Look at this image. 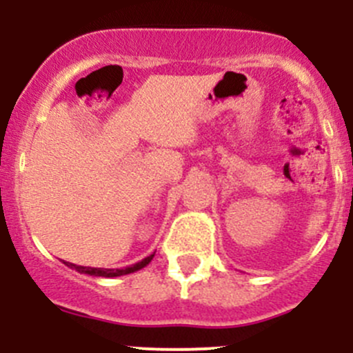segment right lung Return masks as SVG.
I'll list each match as a JSON object with an SVG mask.
<instances>
[{
	"label": "right lung",
	"mask_w": 353,
	"mask_h": 353,
	"mask_svg": "<svg viewBox=\"0 0 353 353\" xmlns=\"http://www.w3.org/2000/svg\"><path fill=\"white\" fill-rule=\"evenodd\" d=\"M155 252L154 254L147 256V258H143L141 261L134 263V265L128 266V268H90V266H78V265H73V263H65L66 266H70V268L77 270L78 273H85V275H92V276H104V279H114V276H121V275H130V273H134L138 272V270L145 268V266L148 265V263L154 259Z\"/></svg>",
	"instance_id": "add662e5"
}]
</instances>
